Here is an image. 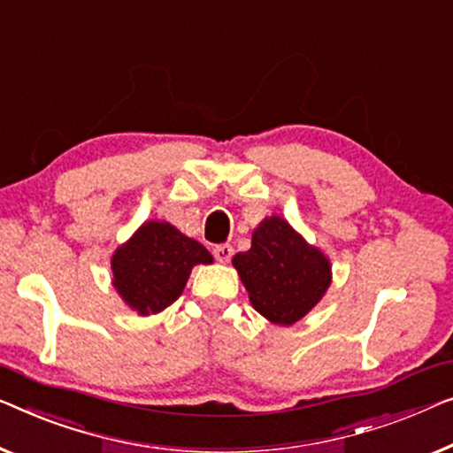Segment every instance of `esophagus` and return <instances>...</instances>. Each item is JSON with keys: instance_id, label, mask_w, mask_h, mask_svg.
<instances>
[{"instance_id": "34e87169", "label": "esophagus", "mask_w": 453, "mask_h": 453, "mask_svg": "<svg viewBox=\"0 0 453 453\" xmlns=\"http://www.w3.org/2000/svg\"><path fill=\"white\" fill-rule=\"evenodd\" d=\"M212 253H214L216 261H220V264H228L234 251H233V247L228 245V242H222V245H216V247H214Z\"/></svg>"}]
</instances>
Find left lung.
<instances>
[{
	"label": "left lung",
	"mask_w": 453,
	"mask_h": 453,
	"mask_svg": "<svg viewBox=\"0 0 453 453\" xmlns=\"http://www.w3.org/2000/svg\"><path fill=\"white\" fill-rule=\"evenodd\" d=\"M233 265L251 306L281 326L306 317L323 300L333 280L329 257L278 214L259 222L251 249L234 255Z\"/></svg>",
	"instance_id": "8db88e82"
}]
</instances>
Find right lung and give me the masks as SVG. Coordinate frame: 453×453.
<instances>
[{"mask_svg": "<svg viewBox=\"0 0 453 453\" xmlns=\"http://www.w3.org/2000/svg\"><path fill=\"white\" fill-rule=\"evenodd\" d=\"M212 255L167 220H147L112 255V286L141 317L165 311L181 296L194 265Z\"/></svg>", "mask_w": 453, "mask_h": 453, "instance_id": "1", "label": "right lung"}]
</instances>
